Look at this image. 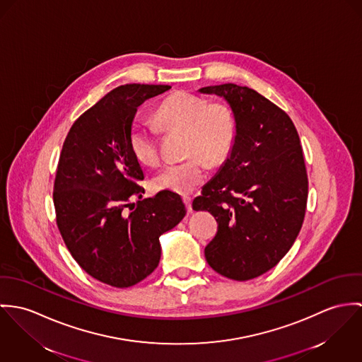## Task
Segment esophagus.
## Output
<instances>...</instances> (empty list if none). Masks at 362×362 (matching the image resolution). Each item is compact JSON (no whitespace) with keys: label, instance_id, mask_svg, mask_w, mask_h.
<instances>
[{"label":"esophagus","instance_id":"34e87169","mask_svg":"<svg viewBox=\"0 0 362 362\" xmlns=\"http://www.w3.org/2000/svg\"><path fill=\"white\" fill-rule=\"evenodd\" d=\"M183 202L186 204L187 211H189V212H192V211H193V208H192V199H190V197H187V196H185V197H183Z\"/></svg>","mask_w":362,"mask_h":362}]
</instances>
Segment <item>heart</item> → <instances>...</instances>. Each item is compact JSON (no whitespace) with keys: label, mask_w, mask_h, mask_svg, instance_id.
Segmentation results:
<instances>
[{"label":"heart","mask_w":362,"mask_h":362,"mask_svg":"<svg viewBox=\"0 0 362 362\" xmlns=\"http://www.w3.org/2000/svg\"><path fill=\"white\" fill-rule=\"evenodd\" d=\"M156 126L134 123L127 133V147L133 158L143 165L160 158V130L186 132L185 156L187 160L168 163L153 177L157 190L187 194L208 177L206 161L221 163L230 154L238 122L233 110L225 103L177 91L166 97L153 114Z\"/></svg>","instance_id":"heart-1"}]
</instances>
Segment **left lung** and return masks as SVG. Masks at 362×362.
I'll use <instances>...</instances> for the list:
<instances>
[{
	"label": "left lung",
	"mask_w": 362,
	"mask_h": 362,
	"mask_svg": "<svg viewBox=\"0 0 362 362\" xmlns=\"http://www.w3.org/2000/svg\"><path fill=\"white\" fill-rule=\"evenodd\" d=\"M200 91L223 97L238 122L230 157L193 201L194 211H208L218 222L205 258L222 276L250 281L281 261L303 226V147L290 117L255 90L228 83Z\"/></svg>",
	"instance_id": "8db88e82"
}]
</instances>
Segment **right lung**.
Instances as JSON below:
<instances>
[{
	"label": "right lung",
	"instance_id": "add662e5",
	"mask_svg": "<svg viewBox=\"0 0 362 362\" xmlns=\"http://www.w3.org/2000/svg\"><path fill=\"white\" fill-rule=\"evenodd\" d=\"M169 88H114L74 122L59 156L52 193L59 233L84 272L114 287L146 279L160 264V236L186 215L176 193L141 200L144 173L127 147L137 107Z\"/></svg>",
	"mask_w": 362,
	"mask_h": 362
}]
</instances>
